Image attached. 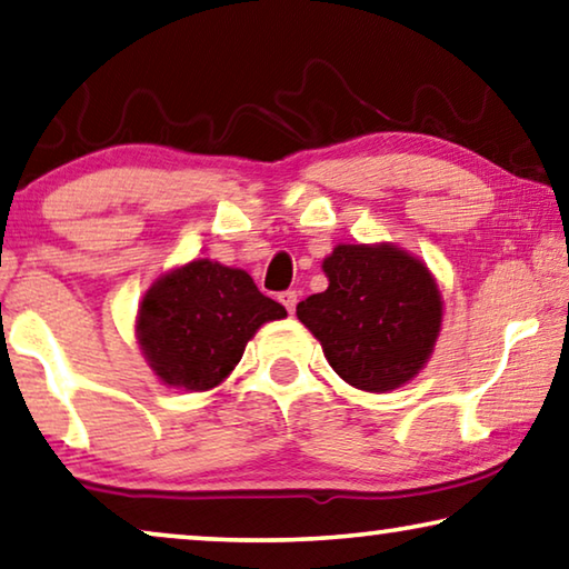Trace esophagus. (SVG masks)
Masks as SVG:
<instances>
[{
	"label": "esophagus",
	"mask_w": 569,
	"mask_h": 569,
	"mask_svg": "<svg viewBox=\"0 0 569 569\" xmlns=\"http://www.w3.org/2000/svg\"><path fill=\"white\" fill-rule=\"evenodd\" d=\"M281 303H283L288 313H293L296 311V303H299V293H296V291L281 293Z\"/></svg>",
	"instance_id": "esophagus-1"
}]
</instances>
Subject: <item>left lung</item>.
Wrapping results in <instances>:
<instances>
[{
	"label": "left lung",
	"mask_w": 569,
	"mask_h": 569,
	"mask_svg": "<svg viewBox=\"0 0 569 569\" xmlns=\"http://www.w3.org/2000/svg\"><path fill=\"white\" fill-rule=\"evenodd\" d=\"M327 291L296 317L345 383L396 391L419 376L442 332L445 301L427 262L393 242H339L321 262Z\"/></svg>",
	"instance_id": "obj_1"
}]
</instances>
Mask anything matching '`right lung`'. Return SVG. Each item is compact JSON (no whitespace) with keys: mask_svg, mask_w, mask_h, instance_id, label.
Here are the masks:
<instances>
[{"mask_svg":"<svg viewBox=\"0 0 569 569\" xmlns=\"http://www.w3.org/2000/svg\"><path fill=\"white\" fill-rule=\"evenodd\" d=\"M283 317L286 309L258 291L248 270L193 258L148 288L134 337L160 383L201 393L230 378L262 325Z\"/></svg>","mask_w":569,"mask_h":569,"instance_id":"add662e5","label":"right lung"}]
</instances>
